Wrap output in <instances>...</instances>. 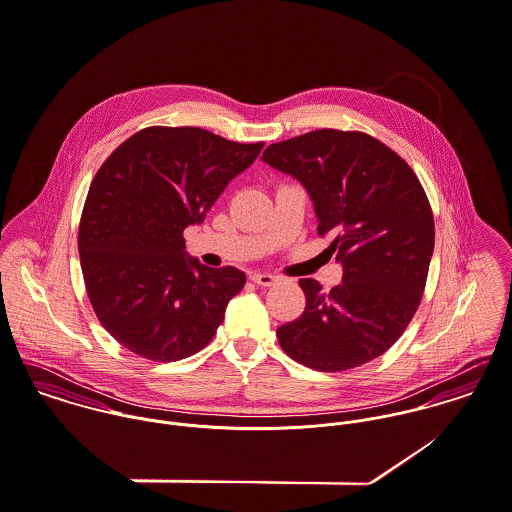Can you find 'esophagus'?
I'll list each match as a JSON object with an SVG mask.
<instances>
[{
  "label": "esophagus",
  "instance_id": "obj_1",
  "mask_svg": "<svg viewBox=\"0 0 512 512\" xmlns=\"http://www.w3.org/2000/svg\"><path fill=\"white\" fill-rule=\"evenodd\" d=\"M251 281L259 284V286H273V284L277 283V277L271 275V273H253Z\"/></svg>",
  "mask_w": 512,
  "mask_h": 512
}]
</instances>
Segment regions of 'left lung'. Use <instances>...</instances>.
<instances>
[{
    "mask_svg": "<svg viewBox=\"0 0 512 512\" xmlns=\"http://www.w3.org/2000/svg\"><path fill=\"white\" fill-rule=\"evenodd\" d=\"M261 159L304 186L343 269L330 292L300 279L306 308L277 330L281 347L326 373L373 361L406 330L428 277L434 216L420 180L359 131H310L269 145Z\"/></svg>",
    "mask_w": 512,
    "mask_h": 512,
    "instance_id": "left-lung-1",
    "label": "left lung"
}]
</instances>
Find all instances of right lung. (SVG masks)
Listing matches in <instances>:
<instances>
[{
	"instance_id": "1",
	"label": "right lung",
	"mask_w": 512,
	"mask_h": 512,
	"mask_svg": "<svg viewBox=\"0 0 512 512\" xmlns=\"http://www.w3.org/2000/svg\"><path fill=\"white\" fill-rule=\"evenodd\" d=\"M263 143H235L200 127H147L94 176L78 253L100 324L153 361L194 355L216 336L245 273L186 253L182 231L202 224L229 180Z\"/></svg>"
}]
</instances>
